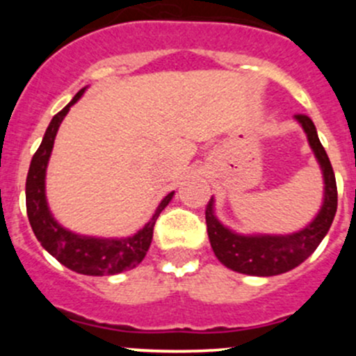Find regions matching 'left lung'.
Listing matches in <instances>:
<instances>
[{"instance_id": "obj_1", "label": "left lung", "mask_w": 356, "mask_h": 356, "mask_svg": "<svg viewBox=\"0 0 356 356\" xmlns=\"http://www.w3.org/2000/svg\"><path fill=\"white\" fill-rule=\"evenodd\" d=\"M308 136L312 149L321 163L324 174V204L310 225L300 232L288 236H241L229 231L213 215V200L208 201L204 218L213 253L227 268L248 275H279L298 267L307 260L327 231L331 229L337 210V188L332 165L318 139L310 117L303 113L294 115Z\"/></svg>"}]
</instances>
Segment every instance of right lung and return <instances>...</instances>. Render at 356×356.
Wrapping results in <instances>:
<instances>
[{
  "instance_id": "1",
  "label": "right lung",
  "mask_w": 356,
  "mask_h": 356,
  "mask_svg": "<svg viewBox=\"0 0 356 356\" xmlns=\"http://www.w3.org/2000/svg\"><path fill=\"white\" fill-rule=\"evenodd\" d=\"M86 89V88H84ZM84 89L74 96L70 103L62 111L55 115L49 122L41 146L34 153L29 167L27 182H25V204H27V217L35 238L49 254L56 258L62 265L70 270L84 275H113L134 268L146 257L153 239V227L158 215L161 213L174 193H168L161 203L158 204L152 220L132 238L127 239H99L86 238L74 234L63 229L49 213L44 195V177L51 155L55 136L58 132L63 117L68 113L70 106L82 96Z\"/></svg>"
}]
</instances>
